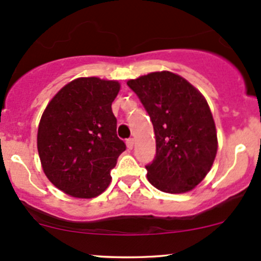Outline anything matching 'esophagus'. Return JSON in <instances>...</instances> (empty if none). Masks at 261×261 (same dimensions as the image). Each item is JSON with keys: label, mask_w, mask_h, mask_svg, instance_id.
<instances>
[{"label": "esophagus", "mask_w": 261, "mask_h": 261, "mask_svg": "<svg viewBox=\"0 0 261 261\" xmlns=\"http://www.w3.org/2000/svg\"><path fill=\"white\" fill-rule=\"evenodd\" d=\"M134 144H135V141H134V139H127V140H126V146H127L128 150H133V148H134Z\"/></svg>", "instance_id": "obj_1"}]
</instances>
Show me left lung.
Returning a JSON list of instances; mask_svg holds the SVG:
<instances>
[{
	"label": "left lung",
	"mask_w": 261,
	"mask_h": 261,
	"mask_svg": "<svg viewBox=\"0 0 261 261\" xmlns=\"http://www.w3.org/2000/svg\"><path fill=\"white\" fill-rule=\"evenodd\" d=\"M127 85L153 125L156 156L146 166L148 182L166 193L193 190L210 172L218 148L207 100L171 71H154Z\"/></svg>",
	"instance_id": "obj_1"
}]
</instances>
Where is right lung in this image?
Masks as SVG:
<instances>
[{"label": "right lung", "mask_w": 261, "mask_h": 261, "mask_svg": "<svg viewBox=\"0 0 261 261\" xmlns=\"http://www.w3.org/2000/svg\"><path fill=\"white\" fill-rule=\"evenodd\" d=\"M119 90L115 80L78 78L63 87L43 113L37 135L43 171L71 197L101 194L126 150L111 110Z\"/></svg>", "instance_id": "obj_1"}]
</instances>
